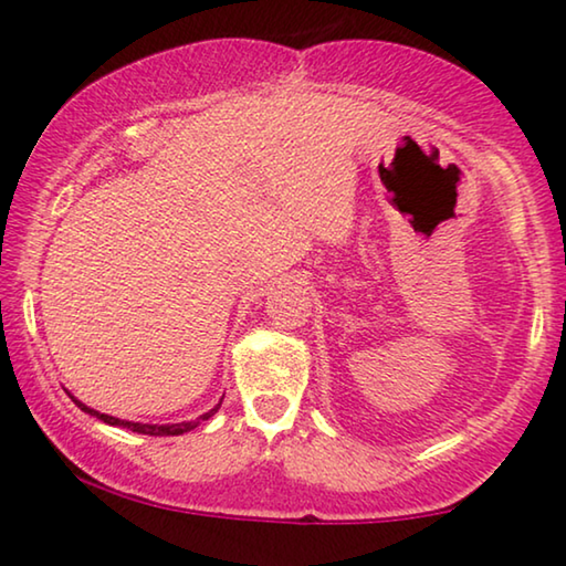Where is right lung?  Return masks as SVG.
Returning a JSON list of instances; mask_svg holds the SVG:
<instances>
[{
	"instance_id": "add662e5",
	"label": "right lung",
	"mask_w": 566,
	"mask_h": 566,
	"mask_svg": "<svg viewBox=\"0 0 566 566\" xmlns=\"http://www.w3.org/2000/svg\"><path fill=\"white\" fill-rule=\"evenodd\" d=\"M72 401L82 411H87V415L97 417L102 421H107V424H112V427H124V429H132V432H137V434H149V437H177V434H185V432H189V429H195L199 421H205V419L212 417L214 411L219 409V405H217L214 409H209L207 415L197 417L195 421H181V424H139V421H127V419H117V417H109V415H99V411L90 409L87 405H82V401L74 399V397H72Z\"/></svg>"
}]
</instances>
